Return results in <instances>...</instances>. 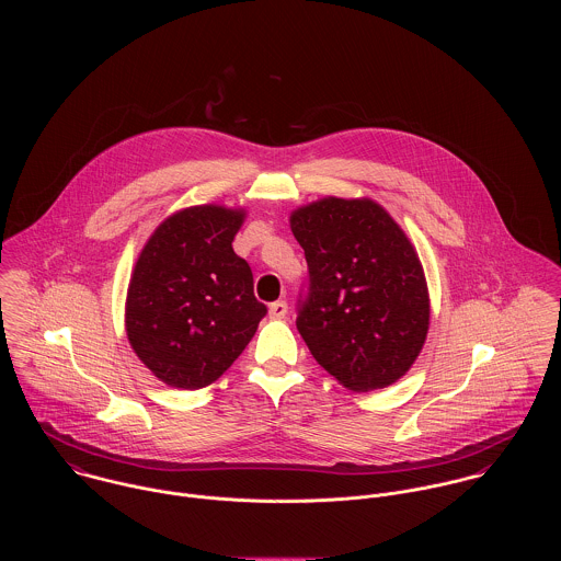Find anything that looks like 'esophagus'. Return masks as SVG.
Returning <instances> with one entry per match:
<instances>
[{"mask_svg":"<svg viewBox=\"0 0 561 561\" xmlns=\"http://www.w3.org/2000/svg\"><path fill=\"white\" fill-rule=\"evenodd\" d=\"M270 318L272 320H285L287 318V302L285 300H276L270 305Z\"/></svg>","mask_w":561,"mask_h":561,"instance_id":"esophagus-1","label":"esophagus"}]
</instances>
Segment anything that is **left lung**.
Wrapping results in <instances>:
<instances>
[{"mask_svg":"<svg viewBox=\"0 0 561 561\" xmlns=\"http://www.w3.org/2000/svg\"><path fill=\"white\" fill-rule=\"evenodd\" d=\"M309 263L296 325L321 367L354 393L391 387L412 367L430 328L419 254L371 198L325 196L289 216Z\"/></svg>","mask_w":561,"mask_h":561,"instance_id":"obj_1","label":"left lung"}]
</instances>
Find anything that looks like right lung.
I'll return each instance as SVG.
<instances>
[{"label": "right lung", "instance_id": "right-lung-1", "mask_svg": "<svg viewBox=\"0 0 561 561\" xmlns=\"http://www.w3.org/2000/svg\"><path fill=\"white\" fill-rule=\"evenodd\" d=\"M245 209L194 205L168 216L134 265L125 330L163 385L196 391L216 382L256 332L265 305L233 240Z\"/></svg>", "mask_w": 561, "mask_h": 561}]
</instances>
